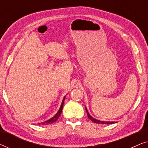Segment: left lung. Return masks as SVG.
I'll return each mask as SVG.
<instances>
[{
    "label": "left lung",
    "instance_id": "obj_1",
    "mask_svg": "<svg viewBox=\"0 0 148 148\" xmlns=\"http://www.w3.org/2000/svg\"><path fill=\"white\" fill-rule=\"evenodd\" d=\"M86 112H87V114H88V118L90 119V120L92 121V122L98 123V124H113V123H114V122H110V121H108H108H101L97 120V119H94L90 114H89L88 111L87 110L86 108Z\"/></svg>",
    "mask_w": 148,
    "mask_h": 148
}]
</instances>
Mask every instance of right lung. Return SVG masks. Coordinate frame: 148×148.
Wrapping results in <instances>:
<instances>
[{"label": "right lung", "mask_w": 148, "mask_h": 148, "mask_svg": "<svg viewBox=\"0 0 148 148\" xmlns=\"http://www.w3.org/2000/svg\"><path fill=\"white\" fill-rule=\"evenodd\" d=\"M64 99H65V96L64 97L63 100H62L61 106H60V108L59 109V110H58V112L55 114V116H54L53 117H52V118L49 119V120L45 121V122H44V123H42V125H49V124H50V123H53L55 122L56 121H57V119L59 118L60 115V114H61V112H62V108H63V105H64ZM38 125H40V123Z\"/></svg>", "instance_id": "1"}]
</instances>
